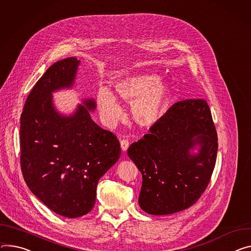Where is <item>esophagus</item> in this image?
<instances>
[{
	"label": "esophagus",
	"instance_id": "1",
	"mask_svg": "<svg viewBox=\"0 0 251 251\" xmlns=\"http://www.w3.org/2000/svg\"><path fill=\"white\" fill-rule=\"evenodd\" d=\"M120 144H121V149H122V151H123V152H126V150H127L128 147H129V141L126 140V139H123V140H121Z\"/></svg>",
	"mask_w": 251,
	"mask_h": 251
}]
</instances>
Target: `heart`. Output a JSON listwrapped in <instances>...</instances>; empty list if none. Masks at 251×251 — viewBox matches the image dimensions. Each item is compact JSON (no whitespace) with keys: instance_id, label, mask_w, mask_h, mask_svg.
Wrapping results in <instances>:
<instances>
[{"instance_id":"obj_1","label":"heart","mask_w":251,"mask_h":251,"mask_svg":"<svg viewBox=\"0 0 251 251\" xmlns=\"http://www.w3.org/2000/svg\"><path fill=\"white\" fill-rule=\"evenodd\" d=\"M117 97L132 104V116L141 127L150 128L162 119L167 112L172 89L168 82L154 73H137L123 77L114 83ZM108 89L101 88L97 93V106L103 122L116 124L123 115L122 106Z\"/></svg>"}]
</instances>
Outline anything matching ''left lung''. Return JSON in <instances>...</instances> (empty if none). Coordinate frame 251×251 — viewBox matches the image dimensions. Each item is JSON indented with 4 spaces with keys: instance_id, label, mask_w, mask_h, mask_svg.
Here are the masks:
<instances>
[{
    "instance_id": "8db88e82",
    "label": "left lung",
    "mask_w": 251,
    "mask_h": 251,
    "mask_svg": "<svg viewBox=\"0 0 251 251\" xmlns=\"http://www.w3.org/2000/svg\"><path fill=\"white\" fill-rule=\"evenodd\" d=\"M217 149L206 101L175 103L149 134L128 148V157L142 174V210L167 215L190 207L209 183Z\"/></svg>"
}]
</instances>
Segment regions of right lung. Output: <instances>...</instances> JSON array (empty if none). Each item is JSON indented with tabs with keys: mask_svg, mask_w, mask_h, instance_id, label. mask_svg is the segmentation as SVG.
<instances>
[{
	"mask_svg": "<svg viewBox=\"0 0 251 251\" xmlns=\"http://www.w3.org/2000/svg\"><path fill=\"white\" fill-rule=\"evenodd\" d=\"M81 61L53 64L29 94L21 116V168L32 193L55 213L77 218L92 210L99 179L120 158L116 136L91 118L93 98L65 114L53 94L75 87Z\"/></svg>",
	"mask_w": 251,
	"mask_h": 251,
	"instance_id": "right-lung-1",
	"label": "right lung"
}]
</instances>
